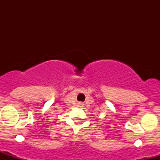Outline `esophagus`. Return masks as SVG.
<instances>
[{"mask_svg": "<svg viewBox=\"0 0 160 160\" xmlns=\"http://www.w3.org/2000/svg\"><path fill=\"white\" fill-rule=\"evenodd\" d=\"M80 105H81V106H82V104H80Z\"/></svg>", "mask_w": 160, "mask_h": 160, "instance_id": "1", "label": "esophagus"}]
</instances>
